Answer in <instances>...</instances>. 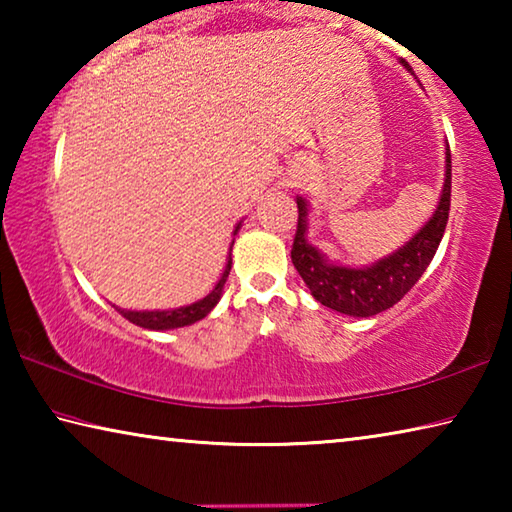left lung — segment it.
Listing matches in <instances>:
<instances>
[{"label":"left lung","mask_w":512,"mask_h":512,"mask_svg":"<svg viewBox=\"0 0 512 512\" xmlns=\"http://www.w3.org/2000/svg\"><path fill=\"white\" fill-rule=\"evenodd\" d=\"M445 162V185L436 212L422 225L418 235L372 266L348 268L332 264L316 246H311L307 241V201L298 196V230L291 248V262L320 305L348 316L368 318L391 309L415 287L436 255L449 219V203H452L449 146L445 149Z\"/></svg>","instance_id":"1"}]
</instances>
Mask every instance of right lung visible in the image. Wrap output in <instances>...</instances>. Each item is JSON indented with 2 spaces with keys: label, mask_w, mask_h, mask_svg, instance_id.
Returning a JSON list of instances; mask_svg holds the SVG:
<instances>
[{
  "label": "right lung",
  "mask_w": 512,
  "mask_h": 512,
  "mask_svg": "<svg viewBox=\"0 0 512 512\" xmlns=\"http://www.w3.org/2000/svg\"><path fill=\"white\" fill-rule=\"evenodd\" d=\"M239 225H241V221L237 223L235 235H237ZM232 244H235V241H232ZM230 266H232V257L228 255V264H225L223 273H221V280L216 282V287L210 293H207L203 300L192 302V305H187V307L167 309V311H131V309H121V307H115V309L126 320H131L133 325H140L144 329H158V332H160V329H176V327L192 325V323H196V320H201V318L210 314V311L216 307V302L221 300L225 280H228V275H230Z\"/></svg>",
  "instance_id": "obj_1"
}]
</instances>
